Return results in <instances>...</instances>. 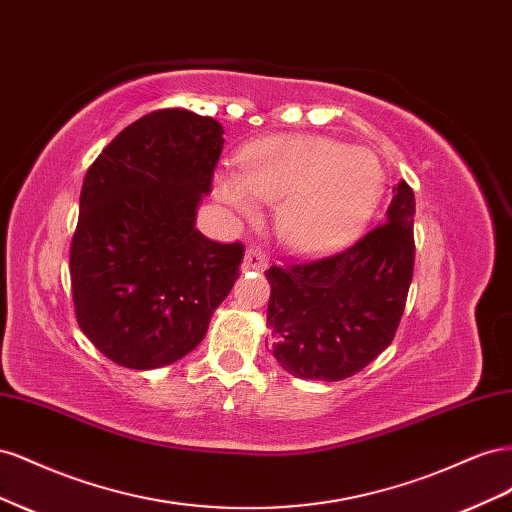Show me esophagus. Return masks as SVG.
Listing matches in <instances>:
<instances>
[{"label":"esophagus","instance_id":"esophagus-1","mask_svg":"<svg viewBox=\"0 0 512 512\" xmlns=\"http://www.w3.org/2000/svg\"><path fill=\"white\" fill-rule=\"evenodd\" d=\"M267 254L258 247H247L243 258V271H265L267 269Z\"/></svg>","mask_w":512,"mask_h":512}]
</instances>
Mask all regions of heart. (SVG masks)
I'll return each mask as SVG.
<instances>
[{"mask_svg": "<svg viewBox=\"0 0 512 512\" xmlns=\"http://www.w3.org/2000/svg\"><path fill=\"white\" fill-rule=\"evenodd\" d=\"M382 190L374 151L316 134L269 136L243 151L241 173L215 177V194L241 218H256L260 200L277 205V237L299 254H322L352 239Z\"/></svg>", "mask_w": 512, "mask_h": 512, "instance_id": "heart-1", "label": "heart"}]
</instances>
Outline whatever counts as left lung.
<instances>
[{
    "mask_svg": "<svg viewBox=\"0 0 512 512\" xmlns=\"http://www.w3.org/2000/svg\"><path fill=\"white\" fill-rule=\"evenodd\" d=\"M384 220L335 256L265 271L273 356L294 378H350L393 342L414 269V192L406 181L393 188Z\"/></svg>",
    "mask_w": 512,
    "mask_h": 512,
    "instance_id": "left-lung-1",
    "label": "left lung"
}]
</instances>
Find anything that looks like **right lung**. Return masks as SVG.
Returning a JSON list of instances; mask_svg holds the SVG:
<instances>
[{
  "label": "right lung",
  "mask_w": 512,
  "mask_h": 512,
  "mask_svg": "<svg viewBox=\"0 0 512 512\" xmlns=\"http://www.w3.org/2000/svg\"><path fill=\"white\" fill-rule=\"evenodd\" d=\"M222 134L211 117L164 108L130 123L87 170L70 245L74 314L121 367L192 352L237 282L243 245L196 228Z\"/></svg>",
  "instance_id": "1"
}]
</instances>
